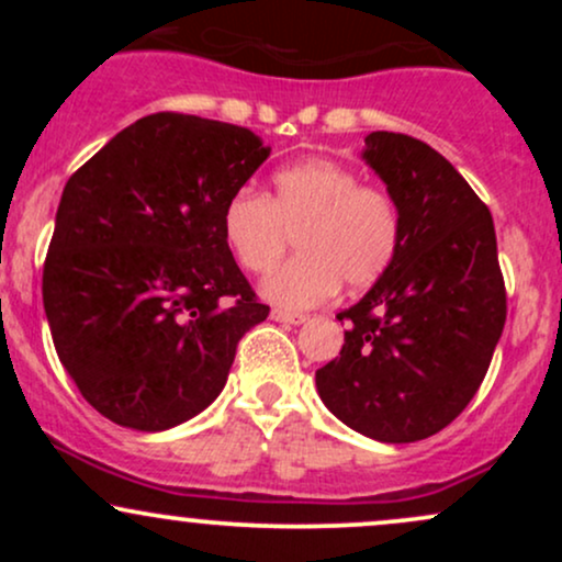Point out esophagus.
<instances>
[{"mask_svg":"<svg viewBox=\"0 0 562 562\" xmlns=\"http://www.w3.org/2000/svg\"><path fill=\"white\" fill-rule=\"evenodd\" d=\"M272 319L274 322H285V325H301V322H306V314L285 312V308H272Z\"/></svg>","mask_w":562,"mask_h":562,"instance_id":"esophagus-1","label":"esophagus"}]
</instances>
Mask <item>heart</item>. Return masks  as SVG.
<instances>
[{"label":"heart","instance_id":"heart-1","mask_svg":"<svg viewBox=\"0 0 562 562\" xmlns=\"http://www.w3.org/2000/svg\"><path fill=\"white\" fill-rule=\"evenodd\" d=\"M299 256L259 282L282 308L327 301L340 280L367 288L391 267L402 240V216L389 192L359 184L357 171L327 158L301 160L272 177V195L232 192L222 209V237L245 272H267L288 250Z\"/></svg>","mask_w":562,"mask_h":562}]
</instances>
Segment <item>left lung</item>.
Instances as JSON below:
<instances>
[{"instance_id": "obj_1", "label": "left lung", "mask_w": 562, "mask_h": 562, "mask_svg": "<svg viewBox=\"0 0 562 562\" xmlns=\"http://www.w3.org/2000/svg\"><path fill=\"white\" fill-rule=\"evenodd\" d=\"M364 164L402 216L391 267L338 314L340 357L317 370L327 409L357 434L412 443L475 396L507 317L494 218L441 153L393 132L364 137Z\"/></svg>"}]
</instances>
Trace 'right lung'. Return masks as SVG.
<instances>
[{
  "instance_id": "right-lung-1",
  "label": "right lung",
  "mask_w": 562,
  "mask_h": 562,
  "mask_svg": "<svg viewBox=\"0 0 562 562\" xmlns=\"http://www.w3.org/2000/svg\"><path fill=\"white\" fill-rule=\"evenodd\" d=\"M272 147L184 113L134 121L63 190L42 295L81 396L124 428L169 430L222 393L267 319L222 237V209Z\"/></svg>"
}]
</instances>
